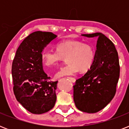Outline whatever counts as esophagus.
Returning a JSON list of instances; mask_svg holds the SVG:
<instances>
[{"label": "esophagus", "mask_w": 129, "mask_h": 129, "mask_svg": "<svg viewBox=\"0 0 129 129\" xmlns=\"http://www.w3.org/2000/svg\"><path fill=\"white\" fill-rule=\"evenodd\" d=\"M68 78L69 80H70L72 82H76V79H75L74 78H72V77H68Z\"/></svg>", "instance_id": "1"}]
</instances>
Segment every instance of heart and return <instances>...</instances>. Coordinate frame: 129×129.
<instances>
[{"label":"heart","instance_id":"obj_1","mask_svg":"<svg viewBox=\"0 0 129 129\" xmlns=\"http://www.w3.org/2000/svg\"><path fill=\"white\" fill-rule=\"evenodd\" d=\"M66 58L67 63L57 72V78L76 74L79 70L86 72L95 60V50L92 45L80 40H66L58 43L56 51L45 49L41 53V60L47 67L56 66Z\"/></svg>","mask_w":129,"mask_h":129}]
</instances>
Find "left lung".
<instances>
[{
  "label": "left lung",
  "mask_w": 129,
  "mask_h": 129,
  "mask_svg": "<svg viewBox=\"0 0 129 129\" xmlns=\"http://www.w3.org/2000/svg\"><path fill=\"white\" fill-rule=\"evenodd\" d=\"M97 37L95 60L92 68L74 86V100L78 110L95 113L114 98L120 76L118 52L114 43L101 33L83 34Z\"/></svg>",
  "instance_id": "left-lung-1"
}]
</instances>
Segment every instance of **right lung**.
Listing matches in <instances>:
<instances>
[{"label":"right lung","instance_id":"obj_1","mask_svg":"<svg viewBox=\"0 0 129 129\" xmlns=\"http://www.w3.org/2000/svg\"><path fill=\"white\" fill-rule=\"evenodd\" d=\"M57 35L35 31L20 44L12 64L13 92L17 101L33 114H40L53 108L56 101V82L45 73L41 53Z\"/></svg>","mask_w":129,"mask_h":129}]
</instances>
